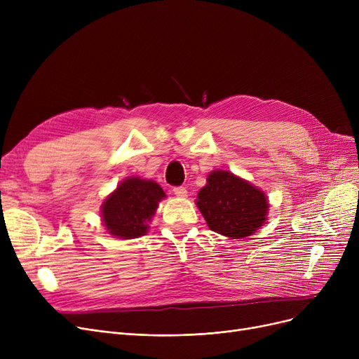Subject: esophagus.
Here are the masks:
<instances>
[{
    "label": "esophagus",
    "mask_w": 359,
    "mask_h": 359,
    "mask_svg": "<svg viewBox=\"0 0 359 359\" xmlns=\"http://www.w3.org/2000/svg\"><path fill=\"white\" fill-rule=\"evenodd\" d=\"M173 192H175V195H176L177 198H186V196H187V191H186V187H183V186L175 187Z\"/></svg>",
    "instance_id": "1"
}]
</instances>
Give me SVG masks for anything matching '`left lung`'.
I'll list each match as a JSON object with an SVG mask.
<instances>
[{
	"label": "left lung",
	"instance_id": "obj_1",
	"mask_svg": "<svg viewBox=\"0 0 359 359\" xmlns=\"http://www.w3.org/2000/svg\"><path fill=\"white\" fill-rule=\"evenodd\" d=\"M196 206L208 227L225 237L252 236L266 221V195L227 170H214L198 192Z\"/></svg>",
	"mask_w": 359,
	"mask_h": 359
}]
</instances>
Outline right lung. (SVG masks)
<instances>
[{"mask_svg": "<svg viewBox=\"0 0 359 359\" xmlns=\"http://www.w3.org/2000/svg\"><path fill=\"white\" fill-rule=\"evenodd\" d=\"M165 198L158 183L140 177H128L119 183L102 203V219L113 237L130 240L148 230L158 202Z\"/></svg>", "mask_w": 359, "mask_h": 359, "instance_id": "right-lung-1", "label": "right lung"}]
</instances>
